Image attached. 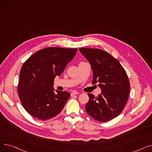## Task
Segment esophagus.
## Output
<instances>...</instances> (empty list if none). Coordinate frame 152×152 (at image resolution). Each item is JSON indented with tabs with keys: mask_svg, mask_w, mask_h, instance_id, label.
Segmentation results:
<instances>
[{
	"mask_svg": "<svg viewBox=\"0 0 152 152\" xmlns=\"http://www.w3.org/2000/svg\"><path fill=\"white\" fill-rule=\"evenodd\" d=\"M79 94L78 92H77V91H73V92H72L71 93V96H73V95H76V94Z\"/></svg>",
	"mask_w": 152,
	"mask_h": 152,
	"instance_id": "34e87169",
	"label": "esophagus"
}]
</instances>
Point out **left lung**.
Instances as JSON below:
<instances>
[{"label":"left lung","instance_id":"left-lung-1","mask_svg":"<svg viewBox=\"0 0 152 152\" xmlns=\"http://www.w3.org/2000/svg\"><path fill=\"white\" fill-rule=\"evenodd\" d=\"M79 51L91 64L92 84L99 83L102 91L97 97L88 94L86 112L99 121H110L121 113L126 104L130 90L128 77L119 62L107 52L89 48H80Z\"/></svg>","mask_w":152,"mask_h":152}]
</instances>
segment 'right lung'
Wrapping results in <instances>:
<instances>
[{
  "mask_svg": "<svg viewBox=\"0 0 152 152\" xmlns=\"http://www.w3.org/2000/svg\"><path fill=\"white\" fill-rule=\"evenodd\" d=\"M77 50L47 47L37 51L23 63L18 93L23 107L31 116L46 120L61 112L70 94L58 90L54 92V79L62 74Z\"/></svg>",
  "mask_w": 152,
  "mask_h": 152,
  "instance_id": "obj_1",
  "label": "right lung"
}]
</instances>
